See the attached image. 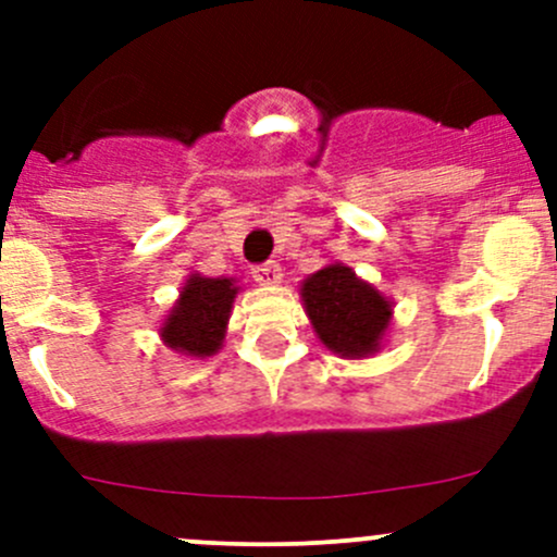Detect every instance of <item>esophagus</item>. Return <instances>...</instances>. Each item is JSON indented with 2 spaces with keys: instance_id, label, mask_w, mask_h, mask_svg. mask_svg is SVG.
<instances>
[{
  "instance_id": "esophagus-1",
  "label": "esophagus",
  "mask_w": 557,
  "mask_h": 557,
  "mask_svg": "<svg viewBox=\"0 0 557 557\" xmlns=\"http://www.w3.org/2000/svg\"><path fill=\"white\" fill-rule=\"evenodd\" d=\"M250 274L258 285H277L283 280V269H280L277 261L258 263V267H252Z\"/></svg>"
}]
</instances>
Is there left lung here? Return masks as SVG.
Here are the masks:
<instances>
[{
  "label": "left lung",
  "mask_w": 557,
  "mask_h": 557,
  "mask_svg": "<svg viewBox=\"0 0 557 557\" xmlns=\"http://www.w3.org/2000/svg\"><path fill=\"white\" fill-rule=\"evenodd\" d=\"M301 301L318 339L342 358H367L380 350L393 305L345 263H329L301 283Z\"/></svg>",
  "instance_id": "1"
}]
</instances>
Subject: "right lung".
<instances>
[{"label": "right lung", "instance_id": "right-lung-1", "mask_svg": "<svg viewBox=\"0 0 557 557\" xmlns=\"http://www.w3.org/2000/svg\"><path fill=\"white\" fill-rule=\"evenodd\" d=\"M237 290L232 277L190 274L161 325L164 345L190 358L215 356L226 339L228 314Z\"/></svg>", "mask_w": 557, "mask_h": 557}]
</instances>
